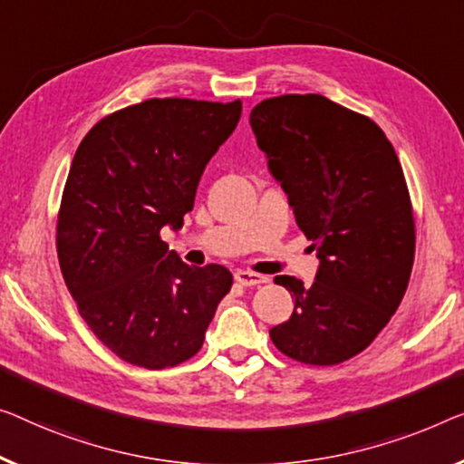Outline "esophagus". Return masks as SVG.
<instances>
[{"label":"esophagus","mask_w":464,"mask_h":464,"mask_svg":"<svg viewBox=\"0 0 464 464\" xmlns=\"http://www.w3.org/2000/svg\"><path fill=\"white\" fill-rule=\"evenodd\" d=\"M235 281H237L239 285L250 287V285H260V283H266L268 276L254 273V271H237L235 273Z\"/></svg>","instance_id":"obj_1"}]
</instances>
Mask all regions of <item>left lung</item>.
I'll return each mask as SVG.
<instances>
[{
	"label": "left lung",
	"instance_id": "left-lung-1",
	"mask_svg": "<svg viewBox=\"0 0 464 464\" xmlns=\"http://www.w3.org/2000/svg\"><path fill=\"white\" fill-rule=\"evenodd\" d=\"M250 124L321 258L313 285L275 279L295 306L271 340L304 364L350 361L390 323L409 287L417 237L402 166L369 116L319 93L262 100Z\"/></svg>",
	"mask_w": 464,
	"mask_h": 464
}]
</instances>
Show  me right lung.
Segmentation results:
<instances>
[{
    "mask_svg": "<svg viewBox=\"0 0 464 464\" xmlns=\"http://www.w3.org/2000/svg\"><path fill=\"white\" fill-rule=\"evenodd\" d=\"M239 116V100L151 98L103 116L74 154L55 225L60 268L82 321L124 362L189 361L229 294V268L185 265L160 231L183 227Z\"/></svg>",
    "mask_w": 464,
    "mask_h": 464,
    "instance_id": "right-lung-1",
    "label": "right lung"
}]
</instances>
